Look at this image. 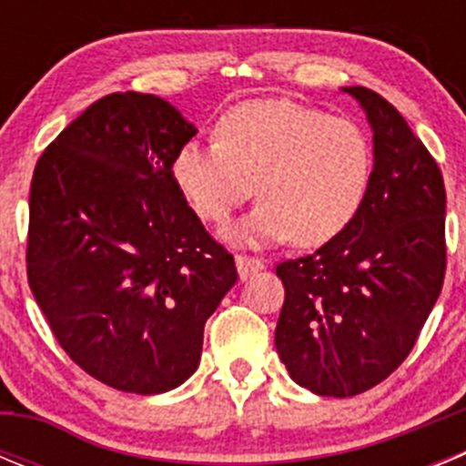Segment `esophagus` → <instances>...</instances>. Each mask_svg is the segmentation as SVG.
Masks as SVG:
<instances>
[{
  "instance_id": "1",
  "label": "esophagus",
  "mask_w": 466,
  "mask_h": 466,
  "mask_svg": "<svg viewBox=\"0 0 466 466\" xmlns=\"http://www.w3.org/2000/svg\"><path fill=\"white\" fill-rule=\"evenodd\" d=\"M236 266H238V273H240V279H247L249 275L258 273L263 268V261L261 258H254V257H245V254H238L236 257Z\"/></svg>"
}]
</instances>
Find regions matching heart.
Instances as JSON below:
<instances>
[{
  "label": "heart",
  "mask_w": 466,
  "mask_h": 466,
  "mask_svg": "<svg viewBox=\"0 0 466 466\" xmlns=\"http://www.w3.org/2000/svg\"><path fill=\"white\" fill-rule=\"evenodd\" d=\"M219 139L182 144L172 175L205 221L221 224L254 193L245 221L226 230L238 245L294 238L315 247L355 219L373 175V144L352 118L289 100H254L221 118Z\"/></svg>",
  "instance_id": "obj_1"
}]
</instances>
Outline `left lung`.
<instances>
[{
	"label": "left lung",
	"mask_w": 466,
	"mask_h": 466,
	"mask_svg": "<svg viewBox=\"0 0 466 466\" xmlns=\"http://www.w3.org/2000/svg\"><path fill=\"white\" fill-rule=\"evenodd\" d=\"M373 130V175L348 228L278 263L284 306L275 348L319 397H355L413 350L446 275V188L425 144L385 97L343 88Z\"/></svg>",
	"instance_id": "obj_1"
}]
</instances>
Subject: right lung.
<instances>
[{
    "label": "right lung",
    "instance_id": "1",
    "mask_svg": "<svg viewBox=\"0 0 466 466\" xmlns=\"http://www.w3.org/2000/svg\"><path fill=\"white\" fill-rule=\"evenodd\" d=\"M196 133L156 95L111 93L36 160L27 282L74 364L121 392L182 385L238 279L172 175Z\"/></svg>",
    "mask_w": 466,
    "mask_h": 466
}]
</instances>
